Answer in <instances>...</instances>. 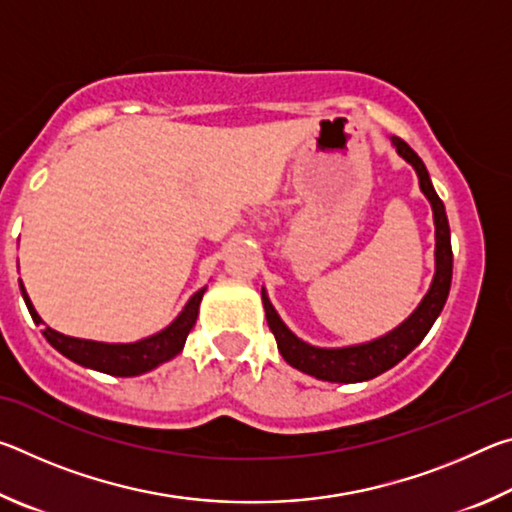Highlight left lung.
<instances>
[{
  "label": "left lung",
  "instance_id": "left-lung-1",
  "mask_svg": "<svg viewBox=\"0 0 512 512\" xmlns=\"http://www.w3.org/2000/svg\"><path fill=\"white\" fill-rule=\"evenodd\" d=\"M393 144L397 153H400L404 160H409L415 171H418L420 189L424 196L429 198L433 207V221H436V275H433L431 289L420 302V307L415 309L411 318H406L400 327L372 343L352 345V348L341 350H323L302 343L298 336H293L289 332L280 316L275 314L273 305L268 302L266 293L262 291L266 320L277 341V350H280L289 366L307 372V375L316 379L354 384V381L372 379L381 375V372H386L388 368L397 366V363H400L406 354H409L415 345H420V341L427 336L431 325L436 323L438 314L443 311L449 296V287H452V241H449L445 205L438 198L436 189H433L429 171L418 158V153H415L404 140H400V137H393Z\"/></svg>",
  "mask_w": 512,
  "mask_h": 512
}]
</instances>
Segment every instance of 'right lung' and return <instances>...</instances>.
I'll use <instances>...</instances> for the list:
<instances>
[{
  "label": "right lung",
  "mask_w": 512,
  "mask_h": 512,
  "mask_svg": "<svg viewBox=\"0 0 512 512\" xmlns=\"http://www.w3.org/2000/svg\"><path fill=\"white\" fill-rule=\"evenodd\" d=\"M20 291H22L24 302H27L33 323L42 325V320L36 314V309H33L27 291L22 287V282H20ZM203 293H205V287L201 291H196L185 305L183 314L173 320L167 329H162L160 334L151 336V339H144L137 343L110 345V343L72 339V336L54 332L51 327H42V336H45V339L54 345L60 354H65L67 359L81 363L85 368L106 372V375H115V377H135V375H142V372L153 370L164 361L173 359L180 350H183L187 334L192 332V327L196 325L198 305H201Z\"/></svg>",
  "instance_id": "1"
}]
</instances>
